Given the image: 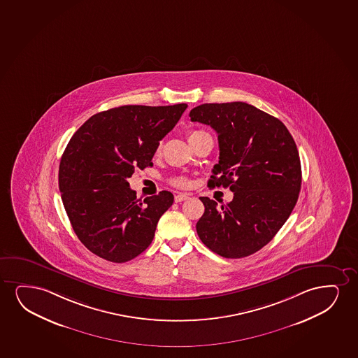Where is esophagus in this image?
<instances>
[{
  "label": "esophagus",
  "mask_w": 358,
  "mask_h": 358,
  "mask_svg": "<svg viewBox=\"0 0 358 358\" xmlns=\"http://www.w3.org/2000/svg\"><path fill=\"white\" fill-rule=\"evenodd\" d=\"M189 198V195L186 194V193H177L175 195V201L176 203H181V201H185V200L188 199Z\"/></svg>",
  "instance_id": "34e87169"
}]
</instances>
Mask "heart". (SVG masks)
I'll use <instances>...</instances> for the list:
<instances>
[{
    "mask_svg": "<svg viewBox=\"0 0 358 358\" xmlns=\"http://www.w3.org/2000/svg\"><path fill=\"white\" fill-rule=\"evenodd\" d=\"M201 134H204V131H191V132L188 134V141H189V143H191L192 141L194 140V138H196L198 136L201 135ZM158 152H160V147L158 148ZM170 183L173 185V186L185 187L187 186L188 181H187V178L185 176H173L170 178Z\"/></svg>",
    "mask_w": 358,
    "mask_h": 358,
    "instance_id": "1",
    "label": "heart"
}]
</instances>
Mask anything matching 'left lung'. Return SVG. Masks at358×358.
<instances>
[{
	"instance_id": "8db88e82",
	"label": "left lung",
	"mask_w": 358,
	"mask_h": 358,
	"mask_svg": "<svg viewBox=\"0 0 358 358\" xmlns=\"http://www.w3.org/2000/svg\"><path fill=\"white\" fill-rule=\"evenodd\" d=\"M189 116L217 132L220 160L208 185L234 194L221 208L200 196V241L227 259L251 255L273 239L296 204L301 164L293 136L279 119L244 102L205 103Z\"/></svg>"
}]
</instances>
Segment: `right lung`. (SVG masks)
<instances>
[{"instance_id":"right-lung-1","label":"right lung","mask_w":358,"mask_h":358,"mask_svg":"<svg viewBox=\"0 0 358 358\" xmlns=\"http://www.w3.org/2000/svg\"><path fill=\"white\" fill-rule=\"evenodd\" d=\"M187 107L113 108L91 116L70 138L59 164V191L74 232L93 254L122 264L150 245L173 195L162 191L142 201L127 178L153 165L159 142Z\"/></svg>"}]
</instances>
